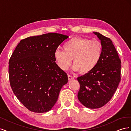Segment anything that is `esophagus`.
<instances>
[{
    "label": "esophagus",
    "mask_w": 131,
    "mask_h": 131,
    "mask_svg": "<svg viewBox=\"0 0 131 131\" xmlns=\"http://www.w3.org/2000/svg\"><path fill=\"white\" fill-rule=\"evenodd\" d=\"M68 80H73V79H74V78L73 77L71 76V75H68Z\"/></svg>",
    "instance_id": "obj_1"
}]
</instances>
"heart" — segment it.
<instances>
[{"instance_id":"heart-1","label":"heart","mask_w":131,"mask_h":131,"mask_svg":"<svg viewBox=\"0 0 131 131\" xmlns=\"http://www.w3.org/2000/svg\"><path fill=\"white\" fill-rule=\"evenodd\" d=\"M102 51L100 41L77 37L66 42L63 45V50H55L54 58L57 66L62 70H67L69 68L73 59V70L87 74L97 66Z\"/></svg>"}]
</instances>
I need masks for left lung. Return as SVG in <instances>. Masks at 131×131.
Masks as SVG:
<instances>
[{
	"instance_id": "left-lung-1",
	"label": "left lung",
	"mask_w": 131,
	"mask_h": 131,
	"mask_svg": "<svg viewBox=\"0 0 131 131\" xmlns=\"http://www.w3.org/2000/svg\"><path fill=\"white\" fill-rule=\"evenodd\" d=\"M93 33L101 40L102 57L93 70L77 78L80 84L78 98L86 108L98 109L110 100L117 88L121 80V60L109 38Z\"/></svg>"
}]
</instances>
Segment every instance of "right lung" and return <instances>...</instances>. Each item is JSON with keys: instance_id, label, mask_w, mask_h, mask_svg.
<instances>
[{"instance_id": "add662e5", "label": "right lung", "mask_w": 131, "mask_h": 131, "mask_svg": "<svg viewBox=\"0 0 131 131\" xmlns=\"http://www.w3.org/2000/svg\"><path fill=\"white\" fill-rule=\"evenodd\" d=\"M68 37L53 33L30 37L21 40L12 54L9 66L11 88L31 112L50 110L68 82L66 73L55 62L54 52Z\"/></svg>"}]
</instances>
